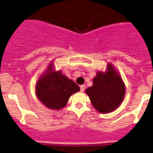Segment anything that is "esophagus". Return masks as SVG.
<instances>
[{
	"instance_id": "obj_1",
	"label": "esophagus",
	"mask_w": 153,
	"mask_h": 153,
	"mask_svg": "<svg viewBox=\"0 0 153 153\" xmlns=\"http://www.w3.org/2000/svg\"><path fill=\"white\" fill-rule=\"evenodd\" d=\"M85 90V85H81L80 86V91H83Z\"/></svg>"
}]
</instances>
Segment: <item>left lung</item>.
Here are the masks:
<instances>
[{"instance_id":"obj_1","label":"left lung","mask_w":153,"mask_h":153,"mask_svg":"<svg viewBox=\"0 0 153 153\" xmlns=\"http://www.w3.org/2000/svg\"><path fill=\"white\" fill-rule=\"evenodd\" d=\"M94 108L101 114L114 111L123 101L125 85L111 65L105 73L98 72L93 85L86 90Z\"/></svg>"}]
</instances>
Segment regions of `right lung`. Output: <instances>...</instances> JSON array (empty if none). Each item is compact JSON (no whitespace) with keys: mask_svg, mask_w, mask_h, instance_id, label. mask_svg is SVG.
<instances>
[{"mask_svg":"<svg viewBox=\"0 0 153 153\" xmlns=\"http://www.w3.org/2000/svg\"><path fill=\"white\" fill-rule=\"evenodd\" d=\"M51 69L52 65L48 66V73L36 83V96L48 108L60 109L65 107L70 97L80 88L61 71H51Z\"/></svg>","mask_w":153,"mask_h":153,"instance_id":"right-lung-1","label":"right lung"}]
</instances>
